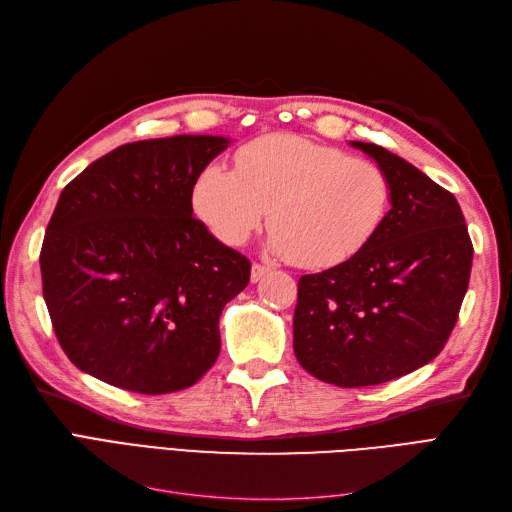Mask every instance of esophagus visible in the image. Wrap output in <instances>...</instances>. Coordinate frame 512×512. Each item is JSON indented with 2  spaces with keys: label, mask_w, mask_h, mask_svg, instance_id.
I'll use <instances>...</instances> for the list:
<instances>
[{
  "label": "esophagus",
  "mask_w": 512,
  "mask_h": 512,
  "mask_svg": "<svg viewBox=\"0 0 512 512\" xmlns=\"http://www.w3.org/2000/svg\"><path fill=\"white\" fill-rule=\"evenodd\" d=\"M269 271H271L269 267L258 265V262H254V265H252V282H260L262 277H265Z\"/></svg>",
  "instance_id": "34e87169"
}]
</instances>
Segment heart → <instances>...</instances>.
<instances>
[{
	"label": "heart",
	"mask_w": 512,
	"mask_h": 512,
	"mask_svg": "<svg viewBox=\"0 0 512 512\" xmlns=\"http://www.w3.org/2000/svg\"><path fill=\"white\" fill-rule=\"evenodd\" d=\"M384 168L301 136L271 134L241 147L235 173L207 164L192 209L211 235L237 247L269 211V250L305 269L350 260L376 237L391 207Z\"/></svg>",
	"instance_id": "1"
}]
</instances>
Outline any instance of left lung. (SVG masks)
I'll list each match as a JSON object with an SVG mask.
<instances>
[{
  "label": "left lung",
  "instance_id": "1",
  "mask_svg": "<svg viewBox=\"0 0 512 512\" xmlns=\"http://www.w3.org/2000/svg\"><path fill=\"white\" fill-rule=\"evenodd\" d=\"M391 179V209L363 250L303 275L292 346L314 378L344 389L436 359L466 297L474 247L457 198L374 143L352 141Z\"/></svg>",
  "mask_w": 512,
  "mask_h": 512
}]
</instances>
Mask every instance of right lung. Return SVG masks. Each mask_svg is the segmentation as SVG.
<instances>
[{
    "mask_svg": "<svg viewBox=\"0 0 512 512\" xmlns=\"http://www.w3.org/2000/svg\"><path fill=\"white\" fill-rule=\"evenodd\" d=\"M228 138L179 134L106 153L61 192L40 252L68 359L117 389H188L220 354L224 305L250 260L194 218L192 185Z\"/></svg>",
    "mask_w": 512,
    "mask_h": 512,
    "instance_id": "right-lung-1",
    "label": "right lung"
}]
</instances>
